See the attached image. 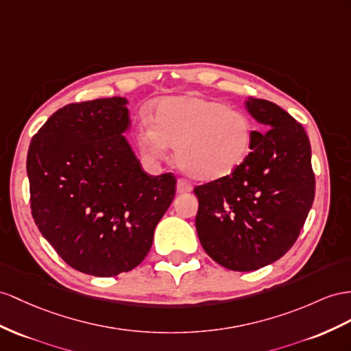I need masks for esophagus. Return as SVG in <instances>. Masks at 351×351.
<instances>
[{
    "instance_id": "1",
    "label": "esophagus",
    "mask_w": 351,
    "mask_h": 351,
    "mask_svg": "<svg viewBox=\"0 0 351 351\" xmlns=\"http://www.w3.org/2000/svg\"><path fill=\"white\" fill-rule=\"evenodd\" d=\"M191 190H193V186H191V184H190V182H188V181H185V179H179V181L176 182V191H178L179 194L191 193Z\"/></svg>"
}]
</instances>
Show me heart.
Wrapping results in <instances>:
<instances>
[{"label":"heart","instance_id":"heart-1","mask_svg":"<svg viewBox=\"0 0 351 351\" xmlns=\"http://www.w3.org/2000/svg\"><path fill=\"white\" fill-rule=\"evenodd\" d=\"M255 125L240 111L208 97L182 95L157 104L151 123L138 129L136 142L149 160H163L167 147L184 173L202 182L232 175L252 151Z\"/></svg>","mask_w":351,"mask_h":351}]
</instances>
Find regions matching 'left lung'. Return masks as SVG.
Wrapping results in <instances>:
<instances>
[{
	"label": "left lung",
	"instance_id": "8db88e82",
	"mask_svg": "<svg viewBox=\"0 0 351 351\" xmlns=\"http://www.w3.org/2000/svg\"><path fill=\"white\" fill-rule=\"evenodd\" d=\"M264 125L234 173L197 186L195 228L215 263L254 271L282 258L300 236L314 200L311 147L304 128L280 106L249 97Z\"/></svg>",
	"mask_w": 351,
	"mask_h": 351
}]
</instances>
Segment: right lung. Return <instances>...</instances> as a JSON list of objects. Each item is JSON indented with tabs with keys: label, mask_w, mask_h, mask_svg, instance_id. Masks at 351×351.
<instances>
[{
	"label": "right lung",
	"mask_w": 351,
	"mask_h": 351,
	"mask_svg": "<svg viewBox=\"0 0 351 351\" xmlns=\"http://www.w3.org/2000/svg\"><path fill=\"white\" fill-rule=\"evenodd\" d=\"M128 99L71 104L31 141L26 160L35 223L78 271L112 277L138 267L172 204L175 176H151L123 134Z\"/></svg>",
	"instance_id": "add662e5"
}]
</instances>
